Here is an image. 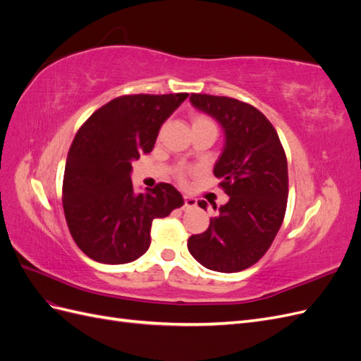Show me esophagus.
<instances>
[{
  "label": "esophagus",
  "instance_id": "1",
  "mask_svg": "<svg viewBox=\"0 0 361 361\" xmlns=\"http://www.w3.org/2000/svg\"><path fill=\"white\" fill-rule=\"evenodd\" d=\"M197 204V199L191 197V195H183V209H191Z\"/></svg>",
  "mask_w": 361,
  "mask_h": 361
}]
</instances>
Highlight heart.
<instances>
[{
	"mask_svg": "<svg viewBox=\"0 0 361 361\" xmlns=\"http://www.w3.org/2000/svg\"><path fill=\"white\" fill-rule=\"evenodd\" d=\"M194 125H212V126H215V123L212 122V118L204 116V114L194 116V117H192V126H194ZM179 178L182 179V173H179Z\"/></svg>",
	"mask_w": 361,
	"mask_h": 361,
	"instance_id": "1",
	"label": "heart"
}]
</instances>
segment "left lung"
Wrapping results in <instances>:
<instances>
[{
    "label": "left lung",
    "instance_id": "1",
    "mask_svg": "<svg viewBox=\"0 0 361 361\" xmlns=\"http://www.w3.org/2000/svg\"><path fill=\"white\" fill-rule=\"evenodd\" d=\"M191 104L224 129L214 174L228 202L200 235L188 239L204 268L238 272L255 265L279 232L288 204V161L277 130L253 105L227 96L192 93ZM206 211L207 203L199 202ZM216 209V206H214Z\"/></svg>",
    "mask_w": 361,
    "mask_h": 361
}]
</instances>
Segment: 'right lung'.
<instances>
[{"label":"right lung","instance_id":"add662e5","mask_svg":"<svg viewBox=\"0 0 361 361\" xmlns=\"http://www.w3.org/2000/svg\"><path fill=\"white\" fill-rule=\"evenodd\" d=\"M188 97L125 94L96 110L78 129L63 178V209L76 245L108 265L128 264L150 245V227L183 204L170 183L135 194L133 161L154 149L161 125Z\"/></svg>","mask_w":361,"mask_h":361}]
</instances>
